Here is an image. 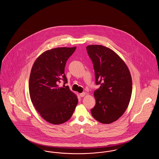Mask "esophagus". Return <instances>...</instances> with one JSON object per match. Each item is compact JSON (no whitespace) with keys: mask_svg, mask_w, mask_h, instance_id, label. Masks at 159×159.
<instances>
[{"mask_svg":"<svg viewBox=\"0 0 159 159\" xmlns=\"http://www.w3.org/2000/svg\"><path fill=\"white\" fill-rule=\"evenodd\" d=\"M85 95H86V93H85V92H82V93H80L79 94V95H80L81 97H83Z\"/></svg>","mask_w":159,"mask_h":159,"instance_id":"34e87169","label":"esophagus"}]
</instances>
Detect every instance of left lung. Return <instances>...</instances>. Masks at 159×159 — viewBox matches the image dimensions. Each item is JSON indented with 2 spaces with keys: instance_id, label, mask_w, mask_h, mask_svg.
Returning a JSON list of instances; mask_svg holds the SVG:
<instances>
[{
  "instance_id": "1",
  "label": "left lung",
  "mask_w": 159,
  "mask_h": 159,
  "mask_svg": "<svg viewBox=\"0 0 159 159\" xmlns=\"http://www.w3.org/2000/svg\"><path fill=\"white\" fill-rule=\"evenodd\" d=\"M92 61L96 84V104L91 114L97 121L110 124L118 120L128 107L132 91V77L128 67L112 49L102 45L87 46Z\"/></svg>"
}]
</instances>
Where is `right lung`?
Segmentation results:
<instances>
[{
	"instance_id": "1",
	"label": "right lung",
	"mask_w": 159,
	"mask_h": 159,
	"mask_svg": "<svg viewBox=\"0 0 159 159\" xmlns=\"http://www.w3.org/2000/svg\"><path fill=\"white\" fill-rule=\"evenodd\" d=\"M73 48H56L43 52L34 61L29 79L31 101L46 121L59 125L68 120L78 103L76 94L68 86L64 68L68 58L76 50ZM65 87V86H64Z\"/></svg>"
}]
</instances>
